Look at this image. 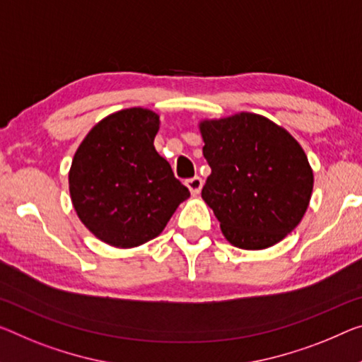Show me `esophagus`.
<instances>
[{
  "instance_id": "obj_1",
  "label": "esophagus",
  "mask_w": 362,
  "mask_h": 362,
  "mask_svg": "<svg viewBox=\"0 0 362 362\" xmlns=\"http://www.w3.org/2000/svg\"><path fill=\"white\" fill-rule=\"evenodd\" d=\"M202 177L199 176H194V177H189V180H186V186L189 187V191H191L192 194H199L200 189H202Z\"/></svg>"
}]
</instances>
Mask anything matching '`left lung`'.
<instances>
[{
	"label": "left lung",
	"instance_id": "8db88e82",
	"mask_svg": "<svg viewBox=\"0 0 362 362\" xmlns=\"http://www.w3.org/2000/svg\"><path fill=\"white\" fill-rule=\"evenodd\" d=\"M212 170L202 197L225 238L241 249H265L301 221L313 194L308 157L290 132L264 116L239 113L200 123Z\"/></svg>",
	"mask_w": 362,
	"mask_h": 362
}]
</instances>
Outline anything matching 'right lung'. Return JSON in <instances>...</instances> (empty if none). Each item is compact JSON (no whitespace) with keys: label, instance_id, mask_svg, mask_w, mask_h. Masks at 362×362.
<instances>
[{"label":"right lung","instance_id":"right-lung-1","mask_svg":"<svg viewBox=\"0 0 362 362\" xmlns=\"http://www.w3.org/2000/svg\"><path fill=\"white\" fill-rule=\"evenodd\" d=\"M158 116L127 108L92 127L77 148L69 192L82 223L103 243L134 247L158 236L189 189L153 147Z\"/></svg>","mask_w":362,"mask_h":362}]
</instances>
